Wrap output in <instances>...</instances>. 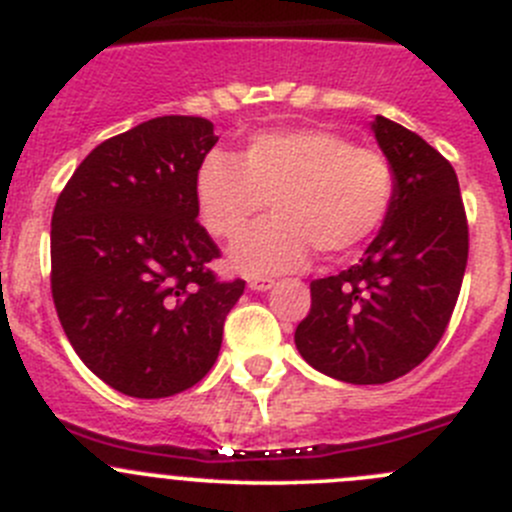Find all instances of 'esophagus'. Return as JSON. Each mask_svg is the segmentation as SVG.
I'll use <instances>...</instances> for the list:
<instances>
[{
  "instance_id": "1",
  "label": "esophagus",
  "mask_w": 512,
  "mask_h": 512,
  "mask_svg": "<svg viewBox=\"0 0 512 512\" xmlns=\"http://www.w3.org/2000/svg\"><path fill=\"white\" fill-rule=\"evenodd\" d=\"M247 287H250L252 292H267V289L275 287V280H270V277H250V280H247Z\"/></svg>"
}]
</instances>
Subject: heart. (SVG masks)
<instances>
[{
	"mask_svg": "<svg viewBox=\"0 0 512 512\" xmlns=\"http://www.w3.org/2000/svg\"><path fill=\"white\" fill-rule=\"evenodd\" d=\"M394 195L389 158L327 128L257 133L237 160L208 153L195 173L200 220L223 240H235L270 200V218L230 252L247 275L294 270L312 247L347 255L384 225Z\"/></svg>",
	"mask_w": 512,
	"mask_h": 512,
	"instance_id": "heart-1",
	"label": "heart"
}]
</instances>
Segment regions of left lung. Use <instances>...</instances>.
I'll return each mask as SVG.
<instances>
[{"label": "left lung", "instance_id": "obj_1", "mask_svg": "<svg viewBox=\"0 0 512 512\" xmlns=\"http://www.w3.org/2000/svg\"><path fill=\"white\" fill-rule=\"evenodd\" d=\"M376 143L396 173L389 218L359 265L314 280L294 344L322 374L386 384L441 342L468 262V223L453 165L409 128L376 116Z\"/></svg>", "mask_w": 512, "mask_h": 512}]
</instances>
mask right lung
<instances>
[{"instance_id":"obj_1","label":"right lung","mask_w":512,"mask_h":512,"mask_svg":"<svg viewBox=\"0 0 512 512\" xmlns=\"http://www.w3.org/2000/svg\"><path fill=\"white\" fill-rule=\"evenodd\" d=\"M218 143L198 116H160L96 146L51 215V294L79 359L111 389L163 399L220 354L245 282H218L195 173Z\"/></svg>"}]
</instances>
